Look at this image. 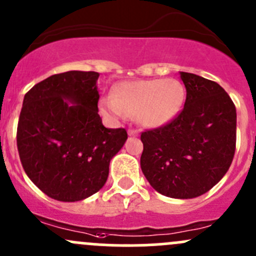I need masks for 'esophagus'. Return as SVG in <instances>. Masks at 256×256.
Wrapping results in <instances>:
<instances>
[{"instance_id":"esophagus-1","label":"esophagus","mask_w":256,"mask_h":256,"mask_svg":"<svg viewBox=\"0 0 256 256\" xmlns=\"http://www.w3.org/2000/svg\"><path fill=\"white\" fill-rule=\"evenodd\" d=\"M128 136H139V132L136 130V129H128Z\"/></svg>"}]
</instances>
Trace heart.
<instances>
[{"instance_id":"obj_1","label":"heart","mask_w":256,"mask_h":256,"mask_svg":"<svg viewBox=\"0 0 256 256\" xmlns=\"http://www.w3.org/2000/svg\"><path fill=\"white\" fill-rule=\"evenodd\" d=\"M185 102V88L174 78L124 81L118 84L113 97H104L100 107L110 120L136 116L143 126L159 128L172 122Z\"/></svg>"}]
</instances>
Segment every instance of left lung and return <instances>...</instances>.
<instances>
[{
  "label": "left lung",
  "instance_id": "1",
  "mask_svg": "<svg viewBox=\"0 0 256 256\" xmlns=\"http://www.w3.org/2000/svg\"><path fill=\"white\" fill-rule=\"evenodd\" d=\"M186 101L168 124L143 132L140 168L155 191L171 198H194L226 175L236 140V110L222 86L180 72Z\"/></svg>",
  "mask_w": 256,
  "mask_h": 256
}]
</instances>
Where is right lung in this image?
<instances>
[{"mask_svg": "<svg viewBox=\"0 0 256 256\" xmlns=\"http://www.w3.org/2000/svg\"><path fill=\"white\" fill-rule=\"evenodd\" d=\"M98 72L49 76L26 94L17 146L32 182L62 202L85 200L106 184L112 158L127 140L124 128H106L98 114Z\"/></svg>", "mask_w": 256, "mask_h": 256, "instance_id": "add662e5", "label": "right lung"}]
</instances>
